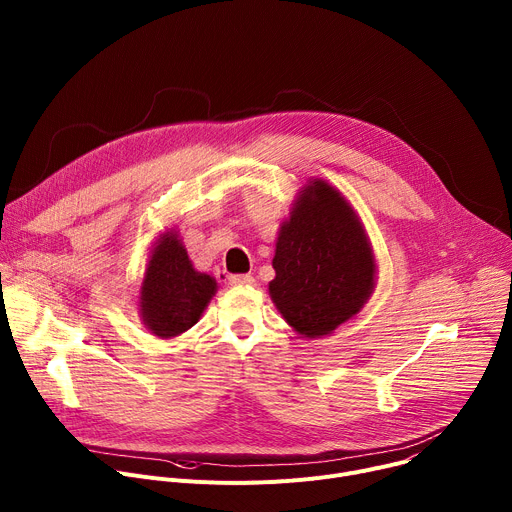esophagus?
<instances>
[{
  "mask_svg": "<svg viewBox=\"0 0 512 512\" xmlns=\"http://www.w3.org/2000/svg\"><path fill=\"white\" fill-rule=\"evenodd\" d=\"M229 283H231V285H239V287H243V285H253V283H255V279H253V275L237 273V275H231V277H229Z\"/></svg>",
  "mask_w": 512,
  "mask_h": 512,
  "instance_id": "obj_1",
  "label": "esophagus"
}]
</instances>
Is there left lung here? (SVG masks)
<instances>
[{
	"instance_id": "8db88e82",
	"label": "left lung",
	"mask_w": 512,
	"mask_h": 512,
	"mask_svg": "<svg viewBox=\"0 0 512 512\" xmlns=\"http://www.w3.org/2000/svg\"><path fill=\"white\" fill-rule=\"evenodd\" d=\"M269 296L306 338L332 334L367 304L375 255L350 202L328 182L310 180L281 225Z\"/></svg>"
}]
</instances>
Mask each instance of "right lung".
Listing matches in <instances>:
<instances>
[{"instance_id":"right-lung-1","label":"right lung","mask_w":512,"mask_h":512,"mask_svg":"<svg viewBox=\"0 0 512 512\" xmlns=\"http://www.w3.org/2000/svg\"><path fill=\"white\" fill-rule=\"evenodd\" d=\"M216 294V279L194 269L176 231L154 243L139 289V316L158 338L190 330Z\"/></svg>"}]
</instances>
